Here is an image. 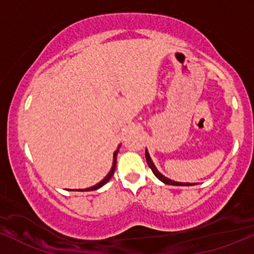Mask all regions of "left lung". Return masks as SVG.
<instances>
[{
  "instance_id": "left-lung-1",
  "label": "left lung",
  "mask_w": 254,
  "mask_h": 254,
  "mask_svg": "<svg viewBox=\"0 0 254 254\" xmlns=\"http://www.w3.org/2000/svg\"><path fill=\"white\" fill-rule=\"evenodd\" d=\"M146 161H147L148 167L151 168V170H152V172H153V174L156 175L157 178L159 179V180L163 181V183L167 184V185H176V186H191V185H194V184H189V183H176V181L170 180V179L165 178L164 175H162L161 173H159L158 170H157V168L154 167L153 162H152L151 157H149V154H148V152H147V151H146Z\"/></svg>"
}]
</instances>
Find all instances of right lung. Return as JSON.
I'll list each match as a JSON object with an SVG mask.
<instances>
[{
    "mask_svg": "<svg viewBox=\"0 0 254 254\" xmlns=\"http://www.w3.org/2000/svg\"><path fill=\"white\" fill-rule=\"evenodd\" d=\"M117 153H118V149H117V151L114 152V154H113V167H112L111 172L108 173V175H107L106 178L103 179L102 181H101V183H98L97 185L92 186V188H89V189H85V190H79V191H93V190H97V189L102 188V186L105 185V184L108 183L109 179H111L112 176H113V174H114V170H116V164H117Z\"/></svg>",
    "mask_w": 254,
    "mask_h": 254,
    "instance_id": "right-lung-1",
    "label": "right lung"
}]
</instances>
